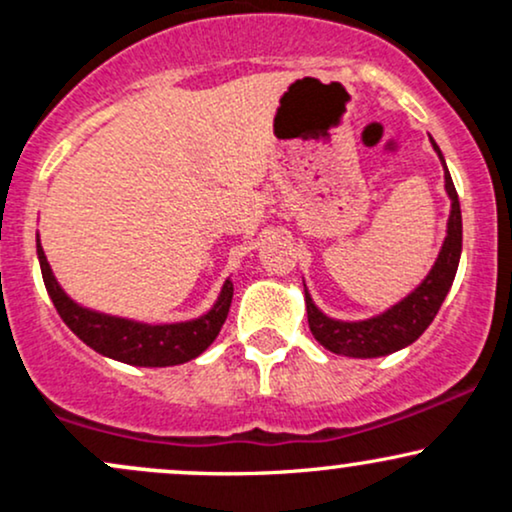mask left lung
<instances>
[{
	"mask_svg": "<svg viewBox=\"0 0 512 512\" xmlns=\"http://www.w3.org/2000/svg\"><path fill=\"white\" fill-rule=\"evenodd\" d=\"M433 149L443 163L445 170V192L450 197V219H448V236L443 240V248L438 252V260L428 276L409 293L404 301L392 305L383 315H375L370 320L361 322H342L327 317L305 291V308H308V325L313 337L325 346L327 351L349 358H378L395 354L404 346L414 344L426 327L431 325L433 317L438 315L440 305L448 296L452 281H455L457 264L462 255V211L457 190L452 185L450 170L445 166V158L440 154L438 144L433 142Z\"/></svg>",
	"mask_w": 512,
	"mask_h": 512,
	"instance_id": "8db88e82",
	"label": "left lung"
}]
</instances>
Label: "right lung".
<instances>
[{"mask_svg":"<svg viewBox=\"0 0 512 512\" xmlns=\"http://www.w3.org/2000/svg\"><path fill=\"white\" fill-rule=\"evenodd\" d=\"M38 260L43 272L45 289H48L57 313L64 325L72 330L81 342L91 346L98 354L115 358V361L129 363V366L163 368L178 366V363L192 361L202 354L207 346L219 337L223 322H226L228 308L233 301V284L226 281L219 293V301L207 315L197 320L173 322V325H146V322L125 320V317L96 313V310L81 308L74 303L52 274L48 257L38 238Z\"/></svg>","mask_w":512,"mask_h":512,"instance_id":"right-lung-1","label":"right lung"}]
</instances>
